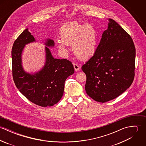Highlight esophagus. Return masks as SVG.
Wrapping results in <instances>:
<instances>
[{
  "instance_id": "34e87169",
  "label": "esophagus",
  "mask_w": 146,
  "mask_h": 146,
  "mask_svg": "<svg viewBox=\"0 0 146 146\" xmlns=\"http://www.w3.org/2000/svg\"><path fill=\"white\" fill-rule=\"evenodd\" d=\"M74 69H75V71H78V70H80L79 66L78 64H76V63H74Z\"/></svg>"
}]
</instances>
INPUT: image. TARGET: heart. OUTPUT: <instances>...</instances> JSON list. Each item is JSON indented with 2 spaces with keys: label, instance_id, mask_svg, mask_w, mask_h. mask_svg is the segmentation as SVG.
Here are the masks:
<instances>
[{
  "label": "heart",
  "instance_id": "obj_1",
  "mask_svg": "<svg viewBox=\"0 0 146 146\" xmlns=\"http://www.w3.org/2000/svg\"><path fill=\"white\" fill-rule=\"evenodd\" d=\"M61 41L57 42L58 50L66 54L67 45H71L74 54L82 60L90 58L95 54L98 45L96 29L89 23L71 22L63 25L60 30Z\"/></svg>",
  "mask_w": 146,
  "mask_h": 146
}]
</instances>
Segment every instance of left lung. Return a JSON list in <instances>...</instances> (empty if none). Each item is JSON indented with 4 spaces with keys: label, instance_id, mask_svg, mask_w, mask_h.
Returning <instances> with one entry per match:
<instances>
[{
    "label": "left lung",
    "instance_id": "1",
    "mask_svg": "<svg viewBox=\"0 0 146 146\" xmlns=\"http://www.w3.org/2000/svg\"><path fill=\"white\" fill-rule=\"evenodd\" d=\"M108 21L95 54L82 67L86 76L87 94L102 103L123 93L134 78L133 39L116 21L111 19Z\"/></svg>",
    "mask_w": 146,
    "mask_h": 146
}]
</instances>
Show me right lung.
I'll list each match as a JSON object with an SVG mask.
<instances>
[{"mask_svg":"<svg viewBox=\"0 0 146 146\" xmlns=\"http://www.w3.org/2000/svg\"><path fill=\"white\" fill-rule=\"evenodd\" d=\"M34 42V37L26 29L14 42L12 49L13 79L17 89L30 101L42 107L52 106L61 99L64 82L74 73V66L67 60L52 56L48 47L54 46V42L47 39L44 66L34 74L26 72L22 67V53L26 44Z\"/></svg>","mask_w":146,"mask_h":146,"instance_id":"add662e5","label":"right lung"}]
</instances>
